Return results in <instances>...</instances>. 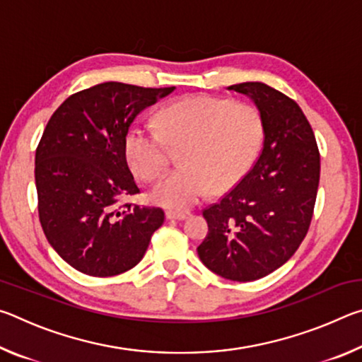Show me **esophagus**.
Segmentation results:
<instances>
[{
	"label": "esophagus",
	"mask_w": 362,
	"mask_h": 362,
	"mask_svg": "<svg viewBox=\"0 0 362 362\" xmlns=\"http://www.w3.org/2000/svg\"><path fill=\"white\" fill-rule=\"evenodd\" d=\"M189 216V212L187 211H168L166 212V218L169 220H183Z\"/></svg>",
	"instance_id": "obj_1"
}]
</instances>
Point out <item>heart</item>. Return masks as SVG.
<instances>
[{"instance_id":"b5f03b06","label":"heart","mask_w":362,"mask_h":362,"mask_svg":"<svg viewBox=\"0 0 362 362\" xmlns=\"http://www.w3.org/2000/svg\"><path fill=\"white\" fill-rule=\"evenodd\" d=\"M265 136L259 108L226 97L194 94L158 113V129L134 126L126 134V158L140 179L156 182L170 164V147L183 145L182 168L153 189L158 204L183 209L214 192L235 187L249 173Z\"/></svg>"}]
</instances>
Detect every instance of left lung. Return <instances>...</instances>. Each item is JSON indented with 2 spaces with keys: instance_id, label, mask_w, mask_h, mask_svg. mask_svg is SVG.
<instances>
[{
  "instance_id": "obj_1",
  "label": "left lung",
  "mask_w": 362,
  "mask_h": 362,
  "mask_svg": "<svg viewBox=\"0 0 362 362\" xmlns=\"http://www.w3.org/2000/svg\"><path fill=\"white\" fill-rule=\"evenodd\" d=\"M228 89L255 102L265 139L252 169L203 209L209 233L198 255L218 276L247 283L284 265L302 244L313 218L321 158L296 100L257 81Z\"/></svg>"
}]
</instances>
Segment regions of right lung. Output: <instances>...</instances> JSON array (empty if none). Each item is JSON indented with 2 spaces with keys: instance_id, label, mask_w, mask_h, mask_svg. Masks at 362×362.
Masks as SVG:
<instances>
[{
  "instance_id": "obj_1",
  "label": "right lung",
  "mask_w": 362,
  "mask_h": 362,
  "mask_svg": "<svg viewBox=\"0 0 362 362\" xmlns=\"http://www.w3.org/2000/svg\"><path fill=\"white\" fill-rule=\"evenodd\" d=\"M174 89L102 83L70 95L47 121L35 155L40 223L78 272L108 278L134 268L164 223L161 207L126 201L140 188L124 140L136 116Z\"/></svg>"
}]
</instances>
